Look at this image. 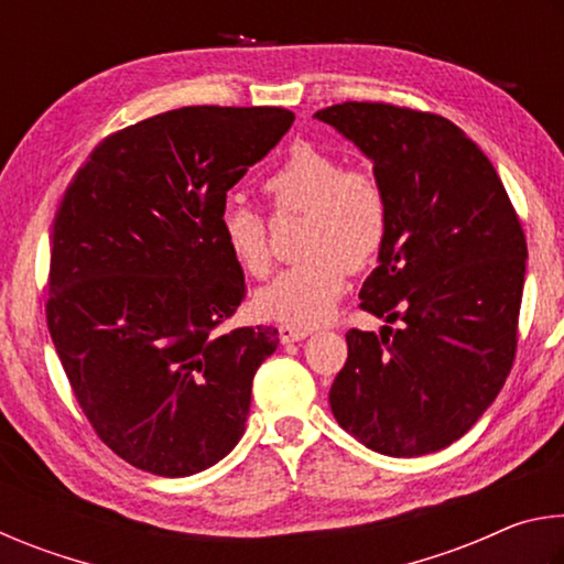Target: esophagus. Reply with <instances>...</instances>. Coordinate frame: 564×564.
<instances>
[{"instance_id": "esophagus-1", "label": "esophagus", "mask_w": 564, "mask_h": 564, "mask_svg": "<svg viewBox=\"0 0 564 564\" xmlns=\"http://www.w3.org/2000/svg\"><path fill=\"white\" fill-rule=\"evenodd\" d=\"M281 330V340L283 343H295V340H303V338H308L311 336V328H305V326H293V323H283V326L279 328Z\"/></svg>"}]
</instances>
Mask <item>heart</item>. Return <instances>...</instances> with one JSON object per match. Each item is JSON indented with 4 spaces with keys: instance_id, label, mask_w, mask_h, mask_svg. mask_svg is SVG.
Instances as JSON below:
<instances>
[{
    "instance_id": "b5f03b06",
    "label": "heart",
    "mask_w": 564,
    "mask_h": 564,
    "mask_svg": "<svg viewBox=\"0 0 564 564\" xmlns=\"http://www.w3.org/2000/svg\"><path fill=\"white\" fill-rule=\"evenodd\" d=\"M261 188L273 216L301 214L295 246L303 256L263 285L256 305L275 321L316 326L336 308L350 269H366L383 251L390 234L388 188L376 171L346 169L340 156L311 141L293 144ZM218 236L243 273L269 275L273 248L259 212L226 204Z\"/></svg>"
}]
</instances>
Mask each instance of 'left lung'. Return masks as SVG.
<instances>
[{
	"mask_svg": "<svg viewBox=\"0 0 564 564\" xmlns=\"http://www.w3.org/2000/svg\"><path fill=\"white\" fill-rule=\"evenodd\" d=\"M373 159L390 234L360 308L398 328H350L330 386L343 431L370 451H443L500 393L518 352L528 241L490 159L451 119L386 101L313 113Z\"/></svg>",
	"mask_w": 564,
	"mask_h": 564,
	"instance_id": "1",
	"label": "left lung"
}]
</instances>
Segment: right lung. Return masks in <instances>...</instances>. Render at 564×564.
<instances>
[{
	"label": "right lung",
	"instance_id": "right-lung-1",
	"mask_svg": "<svg viewBox=\"0 0 564 564\" xmlns=\"http://www.w3.org/2000/svg\"><path fill=\"white\" fill-rule=\"evenodd\" d=\"M293 119L279 107L156 113L109 133L64 191L46 326L94 433L139 470L202 473L246 431L279 330H221L246 279L218 214Z\"/></svg>",
	"mask_w": 564,
	"mask_h": 564
}]
</instances>
